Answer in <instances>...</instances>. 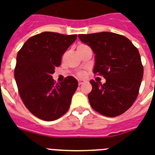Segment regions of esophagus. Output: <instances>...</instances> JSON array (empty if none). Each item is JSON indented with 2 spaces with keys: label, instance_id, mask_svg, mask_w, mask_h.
Returning <instances> with one entry per match:
<instances>
[{
  "label": "esophagus",
  "instance_id": "esophagus-1",
  "mask_svg": "<svg viewBox=\"0 0 155 155\" xmlns=\"http://www.w3.org/2000/svg\"><path fill=\"white\" fill-rule=\"evenodd\" d=\"M84 82H85V81H84V80H79V81H78V83H79V84H84Z\"/></svg>",
  "mask_w": 155,
  "mask_h": 155
}]
</instances>
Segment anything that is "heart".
Segmentation results:
<instances>
[{
	"mask_svg": "<svg viewBox=\"0 0 155 155\" xmlns=\"http://www.w3.org/2000/svg\"><path fill=\"white\" fill-rule=\"evenodd\" d=\"M79 75H80L81 77H84V75H85V72H81V73L79 74Z\"/></svg>",
	"mask_w": 155,
	"mask_h": 155,
	"instance_id": "obj_1",
	"label": "heart"
}]
</instances>
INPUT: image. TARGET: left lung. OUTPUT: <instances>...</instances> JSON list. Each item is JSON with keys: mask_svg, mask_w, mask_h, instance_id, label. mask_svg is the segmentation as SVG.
<instances>
[{"mask_svg": "<svg viewBox=\"0 0 155 155\" xmlns=\"http://www.w3.org/2000/svg\"><path fill=\"white\" fill-rule=\"evenodd\" d=\"M79 38L93 51L94 74H101L104 84L91 80L88 94L91 107L104 116L120 115L136 100L143 69L139 51L125 36L112 32L81 34Z\"/></svg>", "mask_w": 155, "mask_h": 155, "instance_id": "1", "label": "left lung"}]
</instances>
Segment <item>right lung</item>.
I'll return each mask as SVG.
<instances>
[{"instance_id":"add662e5","label":"right lung","mask_w":155,"mask_h":155,"mask_svg":"<svg viewBox=\"0 0 155 155\" xmlns=\"http://www.w3.org/2000/svg\"><path fill=\"white\" fill-rule=\"evenodd\" d=\"M76 38L77 35L42 32L28 39L17 54L15 80L20 96L29 111L41 120H57L70 108L77 80L68 76L55 84L52 74Z\"/></svg>"}]
</instances>
